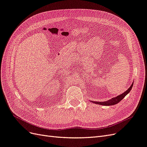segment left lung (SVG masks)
Wrapping results in <instances>:
<instances>
[{
    "label": "left lung",
    "mask_w": 147,
    "mask_h": 147,
    "mask_svg": "<svg viewBox=\"0 0 147 147\" xmlns=\"http://www.w3.org/2000/svg\"><path fill=\"white\" fill-rule=\"evenodd\" d=\"M133 86V83L131 84V86L127 90L124 92V93H122L121 94H119V96H117V97H113L112 99H110L109 100L105 101V102H93L92 101V103H95L96 104H100V105H115L118 104V102H119L121 101L124 97H125L129 92L131 91V90H132V88Z\"/></svg>",
    "instance_id": "1"
}]
</instances>
